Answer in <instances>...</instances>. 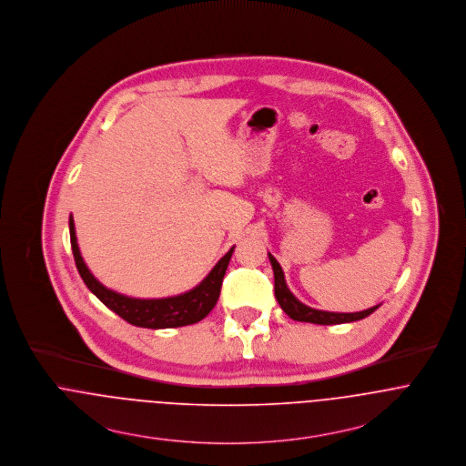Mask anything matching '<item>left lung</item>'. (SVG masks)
<instances>
[{
  "label": "left lung",
  "mask_w": 466,
  "mask_h": 466,
  "mask_svg": "<svg viewBox=\"0 0 466 466\" xmlns=\"http://www.w3.org/2000/svg\"><path fill=\"white\" fill-rule=\"evenodd\" d=\"M271 268H273V275H275V299L280 304L282 310L297 319V321H308V323H316V325H338V323H350V321H358L366 316H370L375 309H379V306H373L370 309L360 310V312H329V310L312 309L309 306L302 304L288 288L286 279H284V271L280 268V264L277 262V258L271 254H268Z\"/></svg>",
  "instance_id": "8db88e82"
}]
</instances>
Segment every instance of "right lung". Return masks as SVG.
Here are the masks:
<instances>
[{
  "instance_id": "add662e5",
  "label": "right lung",
  "mask_w": 466,
  "mask_h": 466,
  "mask_svg": "<svg viewBox=\"0 0 466 466\" xmlns=\"http://www.w3.org/2000/svg\"><path fill=\"white\" fill-rule=\"evenodd\" d=\"M69 236H71V250L76 262V269L82 280L86 282V286L104 302L108 309L114 310L125 321L136 327H145V329H173V327L193 325L204 319L219 299L221 282L234 252V247H232L223 258L218 260V264L210 269L208 277L191 291L177 297H167V299L145 300V299L125 297L112 289H106L104 284H100L95 279V275L89 271V268L86 266L84 258L80 256L73 218H69Z\"/></svg>"
}]
</instances>
